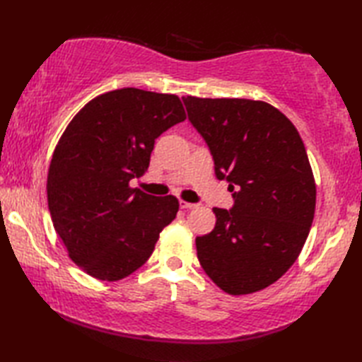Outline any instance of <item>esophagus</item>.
<instances>
[{
    "instance_id": "34e87169",
    "label": "esophagus",
    "mask_w": 362,
    "mask_h": 362,
    "mask_svg": "<svg viewBox=\"0 0 362 362\" xmlns=\"http://www.w3.org/2000/svg\"><path fill=\"white\" fill-rule=\"evenodd\" d=\"M180 209L193 210V209H197V204H191V202H185V201H180Z\"/></svg>"
}]
</instances>
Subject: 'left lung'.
<instances>
[{"mask_svg":"<svg viewBox=\"0 0 362 362\" xmlns=\"http://www.w3.org/2000/svg\"><path fill=\"white\" fill-rule=\"evenodd\" d=\"M214 173L233 193L230 210L196 238L205 274L232 296L267 288L294 264L316 210V183L294 124L271 104L238 98H182Z\"/></svg>","mask_w":362,"mask_h":362,"instance_id":"8db88e82","label":"left lung"}]
</instances>
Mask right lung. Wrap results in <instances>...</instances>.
I'll return each instance as SVG.
<instances>
[{
    "label": "right lung",
    "instance_id": "obj_1",
    "mask_svg": "<svg viewBox=\"0 0 362 362\" xmlns=\"http://www.w3.org/2000/svg\"><path fill=\"white\" fill-rule=\"evenodd\" d=\"M187 119L175 95L121 88L83 107L65 129L48 173V206L68 255L98 280L117 281L152 255L179 201L130 188L157 138Z\"/></svg>",
    "mask_w": 362,
    "mask_h": 362
}]
</instances>
